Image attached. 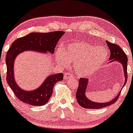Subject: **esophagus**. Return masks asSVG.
Returning a JSON list of instances; mask_svg holds the SVG:
<instances>
[{
	"label": "esophagus",
	"mask_w": 133,
	"mask_h": 133,
	"mask_svg": "<svg viewBox=\"0 0 133 133\" xmlns=\"http://www.w3.org/2000/svg\"><path fill=\"white\" fill-rule=\"evenodd\" d=\"M72 77H73V76H72L71 74L69 73V72L65 73V75H64V79L65 80L68 79H70V78H72Z\"/></svg>",
	"instance_id": "34e87169"
}]
</instances>
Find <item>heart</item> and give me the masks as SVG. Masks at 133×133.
<instances>
[{"instance_id":"b5f03b06","label":"heart","mask_w":133,"mask_h":133,"mask_svg":"<svg viewBox=\"0 0 133 133\" xmlns=\"http://www.w3.org/2000/svg\"><path fill=\"white\" fill-rule=\"evenodd\" d=\"M108 51L104 47L96 46L87 42H76L59 49L56 53L57 62L68 66L69 62L75 65L77 75L88 77L93 75L108 59Z\"/></svg>"}]
</instances>
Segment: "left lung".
I'll use <instances>...</instances> for the list:
<instances>
[{
  "mask_svg": "<svg viewBox=\"0 0 133 133\" xmlns=\"http://www.w3.org/2000/svg\"><path fill=\"white\" fill-rule=\"evenodd\" d=\"M110 50V57L109 63H112L114 62H117L121 63L122 65L123 74L125 77V82L122 86V88L126 84L127 81V62L128 59L126 54L120 48L119 46L114 44V43H110V42L106 41ZM79 87H78L77 92H76V99L79 104L82 107L87 109H99L102 108H104L105 107H108L115 103L117 101L118 97H119L121 94V90L120 91L117 95L114 97L111 101L107 102H97L91 101L86 96V91L87 90V87L88 85L89 79L88 78H81L79 82ZM121 89V90H122Z\"/></svg>",
  "mask_w": 133,
  "mask_h": 133,
  "instance_id": "left-lung-1",
  "label": "left lung"
}]
</instances>
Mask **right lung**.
Listing matches in <instances>:
<instances>
[{"mask_svg":"<svg viewBox=\"0 0 133 133\" xmlns=\"http://www.w3.org/2000/svg\"><path fill=\"white\" fill-rule=\"evenodd\" d=\"M65 32L54 31L42 33L31 32L14 42L7 52L6 65V81L16 97L23 102L32 106H42L48 102L51 96L54 85L63 80V74L58 73L47 76L37 88L31 91L25 90L17 84L14 74L16 58L26 51L53 54L54 48Z\"/></svg>","mask_w":133,"mask_h":133,"instance_id":"obj_1","label":"right lung"}]
</instances>
